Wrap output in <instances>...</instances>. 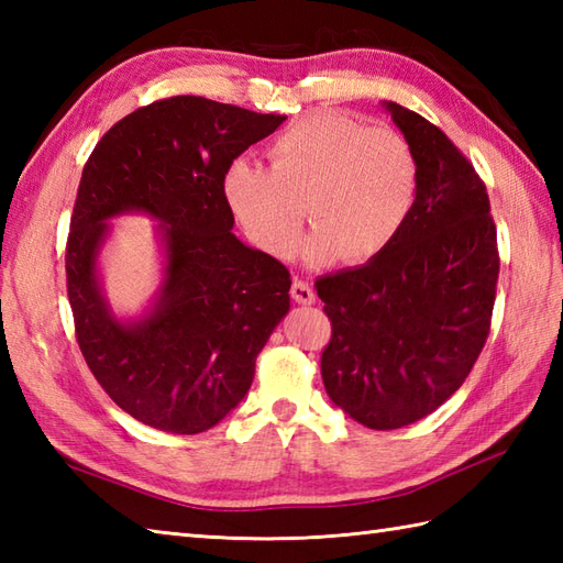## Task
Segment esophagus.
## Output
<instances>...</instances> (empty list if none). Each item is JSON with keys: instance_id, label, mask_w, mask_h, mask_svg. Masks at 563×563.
Here are the masks:
<instances>
[{"instance_id": "34e87169", "label": "esophagus", "mask_w": 563, "mask_h": 563, "mask_svg": "<svg viewBox=\"0 0 563 563\" xmlns=\"http://www.w3.org/2000/svg\"><path fill=\"white\" fill-rule=\"evenodd\" d=\"M290 295H292V300L297 305H314V300H317L312 285L305 283V280H295L292 288H290Z\"/></svg>"}]
</instances>
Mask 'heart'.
Returning a JSON list of instances; mask_svg holds the SVG:
<instances>
[{
  "mask_svg": "<svg viewBox=\"0 0 563 563\" xmlns=\"http://www.w3.org/2000/svg\"><path fill=\"white\" fill-rule=\"evenodd\" d=\"M271 169L234 159L222 178L227 208L263 254L288 256L305 224L307 266L373 261L391 246L416 198V159L399 133L339 111H312L271 142Z\"/></svg>",
  "mask_w": 563,
  "mask_h": 563,
  "instance_id": "1",
  "label": "heart"
}]
</instances>
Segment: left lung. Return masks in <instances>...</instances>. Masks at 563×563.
<instances>
[{
    "mask_svg": "<svg viewBox=\"0 0 563 563\" xmlns=\"http://www.w3.org/2000/svg\"><path fill=\"white\" fill-rule=\"evenodd\" d=\"M416 159V198L391 246L317 280L331 319L321 379L373 430L421 421L479 357L496 300L498 249L486 186L440 128L382 101Z\"/></svg>",
    "mask_w": 563,
    "mask_h": 563,
    "instance_id": "left-lung-1",
    "label": "left lung"
}]
</instances>
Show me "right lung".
I'll return each mask as SVG.
<instances>
[{
    "label": "right lung",
    "instance_id": "1",
    "mask_svg": "<svg viewBox=\"0 0 563 563\" xmlns=\"http://www.w3.org/2000/svg\"><path fill=\"white\" fill-rule=\"evenodd\" d=\"M285 121L202 97H172L118 121L84 166L67 239V295L84 361L140 423L196 435L234 411L256 357L290 312V273L239 239L222 178ZM147 213L163 278L137 316L102 290L110 220Z\"/></svg>",
    "mask_w": 563,
    "mask_h": 563
}]
</instances>
